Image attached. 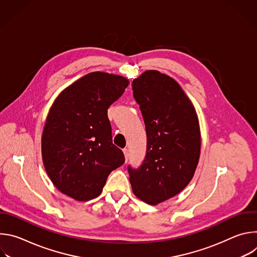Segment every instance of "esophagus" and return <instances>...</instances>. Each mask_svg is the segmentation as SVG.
Here are the masks:
<instances>
[{"label":"esophagus","mask_w":257,"mask_h":257,"mask_svg":"<svg viewBox=\"0 0 257 257\" xmlns=\"http://www.w3.org/2000/svg\"><path fill=\"white\" fill-rule=\"evenodd\" d=\"M123 153H124V156H125V160H126V162H128V160H129V151H128L127 149H124V150H123Z\"/></svg>","instance_id":"esophagus-1"}]
</instances>
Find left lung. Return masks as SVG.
<instances>
[{"label": "left lung", "instance_id": "8db88e82", "mask_svg": "<svg viewBox=\"0 0 257 257\" xmlns=\"http://www.w3.org/2000/svg\"><path fill=\"white\" fill-rule=\"evenodd\" d=\"M145 130L146 155L142 165L128 167L134 194L156 205L184 189L200 156V130L195 108L170 76L149 70L133 80Z\"/></svg>", "mask_w": 257, "mask_h": 257}]
</instances>
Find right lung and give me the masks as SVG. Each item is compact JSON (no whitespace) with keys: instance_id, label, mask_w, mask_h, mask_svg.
Listing matches in <instances>:
<instances>
[{"instance_id":"1","label":"right lung","mask_w":257,"mask_h":257,"mask_svg":"<svg viewBox=\"0 0 257 257\" xmlns=\"http://www.w3.org/2000/svg\"><path fill=\"white\" fill-rule=\"evenodd\" d=\"M129 80L104 72L81 77L54 101L43 132L42 154L53 184L78 201L97 197L107 176L125 162L113 144L107 108Z\"/></svg>"}]
</instances>
